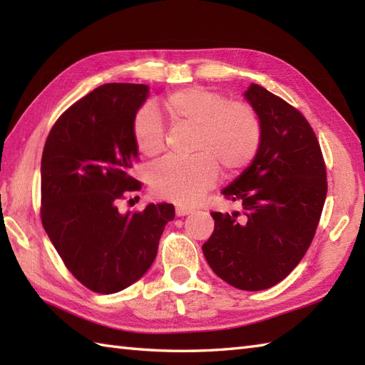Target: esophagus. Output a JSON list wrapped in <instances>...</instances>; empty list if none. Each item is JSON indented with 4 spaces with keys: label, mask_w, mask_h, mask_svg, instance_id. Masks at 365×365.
<instances>
[{
    "label": "esophagus",
    "mask_w": 365,
    "mask_h": 365,
    "mask_svg": "<svg viewBox=\"0 0 365 365\" xmlns=\"http://www.w3.org/2000/svg\"><path fill=\"white\" fill-rule=\"evenodd\" d=\"M192 212H195V210H192V208H188V207H177L175 208L177 216H187V215H190Z\"/></svg>",
    "instance_id": "obj_1"
}]
</instances>
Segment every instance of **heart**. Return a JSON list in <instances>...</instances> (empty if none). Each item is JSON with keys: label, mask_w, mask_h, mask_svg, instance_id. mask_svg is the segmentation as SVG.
I'll return each mask as SVG.
<instances>
[{"label": "heart", "mask_w": 365, "mask_h": 365, "mask_svg": "<svg viewBox=\"0 0 365 365\" xmlns=\"http://www.w3.org/2000/svg\"><path fill=\"white\" fill-rule=\"evenodd\" d=\"M174 125L195 127L188 158L169 157L150 170L152 191L170 202L190 205L204 196L224 174L242 173L257 157L263 127L250 103L229 102L226 96L204 88L178 89L163 100ZM133 139L145 157L165 149V123L152 106H144L133 119Z\"/></svg>", "instance_id": "1"}]
</instances>
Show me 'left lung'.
Returning <instances> with one entry per match:
<instances>
[{"instance_id":"1","label":"left lung","mask_w":365,"mask_h":365,"mask_svg":"<svg viewBox=\"0 0 365 365\" xmlns=\"http://www.w3.org/2000/svg\"><path fill=\"white\" fill-rule=\"evenodd\" d=\"M245 98L262 120V144L221 191L243 212L212 213L215 230L202 251L222 281L257 292L281 282L304 257L328 183L320 144L304 115L259 84L252 83Z\"/></svg>"}]
</instances>
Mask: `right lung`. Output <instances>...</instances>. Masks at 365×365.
Masks as SVG:
<instances>
[{
  "instance_id": "add662e5",
  "label": "right lung",
  "mask_w": 365,
  "mask_h": 365,
  "mask_svg": "<svg viewBox=\"0 0 365 365\" xmlns=\"http://www.w3.org/2000/svg\"><path fill=\"white\" fill-rule=\"evenodd\" d=\"M147 84L108 83L73 103L50 130L42 153V224L68 271L97 293H118L145 274L173 204L120 213L119 199L139 191L133 119Z\"/></svg>"
}]
</instances>
